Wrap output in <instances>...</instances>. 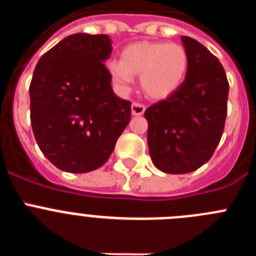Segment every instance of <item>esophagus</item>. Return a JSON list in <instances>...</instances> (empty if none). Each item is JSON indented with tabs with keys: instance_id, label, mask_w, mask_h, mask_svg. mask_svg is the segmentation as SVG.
<instances>
[{
	"instance_id": "1",
	"label": "esophagus",
	"mask_w": 256,
	"mask_h": 256,
	"mask_svg": "<svg viewBox=\"0 0 256 256\" xmlns=\"http://www.w3.org/2000/svg\"><path fill=\"white\" fill-rule=\"evenodd\" d=\"M130 110H132L133 115H142L144 112V110H146V108H144V105H142L140 102H133L132 106H130Z\"/></svg>"
}]
</instances>
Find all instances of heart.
Here are the masks:
<instances>
[{"instance_id":"b5f03b06","label":"heart","mask_w":256,"mask_h":256,"mask_svg":"<svg viewBox=\"0 0 256 256\" xmlns=\"http://www.w3.org/2000/svg\"><path fill=\"white\" fill-rule=\"evenodd\" d=\"M106 69L120 91H130L133 76H138L144 94L152 98H165L177 91L186 78L188 55L178 44L141 42L126 47L122 60L108 61Z\"/></svg>"}]
</instances>
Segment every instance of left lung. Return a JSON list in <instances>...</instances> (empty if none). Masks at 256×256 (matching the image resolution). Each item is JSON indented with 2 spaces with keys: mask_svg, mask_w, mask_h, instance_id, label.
I'll return each mask as SVG.
<instances>
[{
  "mask_svg": "<svg viewBox=\"0 0 256 256\" xmlns=\"http://www.w3.org/2000/svg\"><path fill=\"white\" fill-rule=\"evenodd\" d=\"M188 55L177 91L144 112L151 160L159 170L186 174L209 162L227 116L228 86L218 58L191 37H180Z\"/></svg>",
  "mask_w": 256,
  "mask_h": 256,
  "instance_id": "1",
  "label": "left lung"
}]
</instances>
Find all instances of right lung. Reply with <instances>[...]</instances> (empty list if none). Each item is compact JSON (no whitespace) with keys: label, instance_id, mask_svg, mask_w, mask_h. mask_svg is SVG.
<instances>
[{"label":"right lung","instance_id":"add662e5","mask_svg":"<svg viewBox=\"0 0 256 256\" xmlns=\"http://www.w3.org/2000/svg\"><path fill=\"white\" fill-rule=\"evenodd\" d=\"M106 34L76 33L60 40L36 65L29 96L36 141L56 168L87 173L110 158L130 120V102L118 97L104 61Z\"/></svg>","mask_w":256,"mask_h":256}]
</instances>
